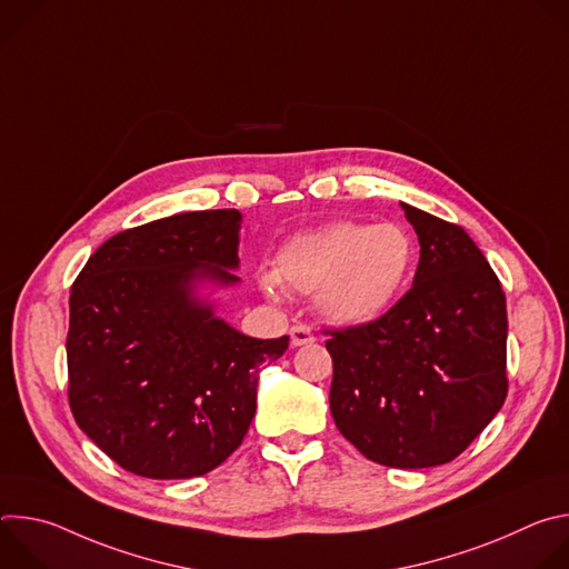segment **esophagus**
I'll list each match as a JSON object with an SVG mask.
<instances>
[{
    "instance_id": "esophagus-1",
    "label": "esophagus",
    "mask_w": 569,
    "mask_h": 569,
    "mask_svg": "<svg viewBox=\"0 0 569 569\" xmlns=\"http://www.w3.org/2000/svg\"><path fill=\"white\" fill-rule=\"evenodd\" d=\"M315 342V336L308 327H303V323H295V327L290 329V345L292 347H303V345H312Z\"/></svg>"
}]
</instances>
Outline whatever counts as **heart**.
<instances>
[{
	"label": "heart",
	"mask_w": 569,
	"mask_h": 569,
	"mask_svg": "<svg viewBox=\"0 0 569 569\" xmlns=\"http://www.w3.org/2000/svg\"><path fill=\"white\" fill-rule=\"evenodd\" d=\"M274 263L277 274L259 277L270 299H279L286 283L315 292V306L327 319L362 327L382 317L410 283L417 242L400 222L336 220L292 236Z\"/></svg>",
	"instance_id": "b5f03b06"
}]
</instances>
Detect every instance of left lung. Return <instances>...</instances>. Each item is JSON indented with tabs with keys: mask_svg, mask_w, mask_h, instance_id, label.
Instances as JSON below:
<instances>
[{
	"mask_svg": "<svg viewBox=\"0 0 569 569\" xmlns=\"http://www.w3.org/2000/svg\"><path fill=\"white\" fill-rule=\"evenodd\" d=\"M419 236L415 286L376 321L327 331L331 415L367 459L430 468L459 457L507 398V299L472 238L400 202Z\"/></svg>",
	"mask_w": 569,
	"mask_h": 569,
	"instance_id": "1",
	"label": "left lung"
}]
</instances>
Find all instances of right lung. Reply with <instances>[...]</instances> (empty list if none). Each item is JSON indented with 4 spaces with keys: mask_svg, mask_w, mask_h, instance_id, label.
I'll use <instances>...</instances> for the list:
<instances>
[{
    "mask_svg": "<svg viewBox=\"0 0 569 569\" xmlns=\"http://www.w3.org/2000/svg\"><path fill=\"white\" fill-rule=\"evenodd\" d=\"M240 211H187L126 229L71 286L69 408L121 468L189 479L248 435L263 365L290 338L242 336L198 295L233 286Z\"/></svg>",
    "mask_w": 569,
    "mask_h": 569,
    "instance_id": "add662e5",
    "label": "right lung"
}]
</instances>
